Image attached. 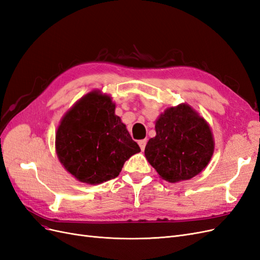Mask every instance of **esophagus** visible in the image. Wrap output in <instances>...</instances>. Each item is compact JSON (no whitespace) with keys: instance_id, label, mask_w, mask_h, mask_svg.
<instances>
[{"instance_id":"obj_1","label":"esophagus","mask_w":260,"mask_h":260,"mask_svg":"<svg viewBox=\"0 0 260 260\" xmlns=\"http://www.w3.org/2000/svg\"><path fill=\"white\" fill-rule=\"evenodd\" d=\"M146 143H147L146 139H144V140H140V141H139V145H140V147H141V149H142V151H144V149H145Z\"/></svg>"}]
</instances>
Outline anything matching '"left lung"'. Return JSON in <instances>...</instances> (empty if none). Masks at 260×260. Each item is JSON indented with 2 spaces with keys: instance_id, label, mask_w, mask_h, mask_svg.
Instances as JSON below:
<instances>
[{
  "instance_id": "8db88e82",
  "label": "left lung",
  "mask_w": 260,
  "mask_h": 260,
  "mask_svg": "<svg viewBox=\"0 0 260 260\" xmlns=\"http://www.w3.org/2000/svg\"><path fill=\"white\" fill-rule=\"evenodd\" d=\"M156 137L145 146V157L169 182L188 180L205 168L214 153L208 123L188 106L170 107L155 124Z\"/></svg>"
}]
</instances>
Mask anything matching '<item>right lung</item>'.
Masks as SVG:
<instances>
[{
    "mask_svg": "<svg viewBox=\"0 0 260 260\" xmlns=\"http://www.w3.org/2000/svg\"><path fill=\"white\" fill-rule=\"evenodd\" d=\"M141 151L108 95L83 96L64 116L56 133L57 156L81 182L100 184L118 177L123 164Z\"/></svg>",
    "mask_w": 260,
    "mask_h": 260,
    "instance_id": "obj_1",
    "label": "right lung"
}]
</instances>
